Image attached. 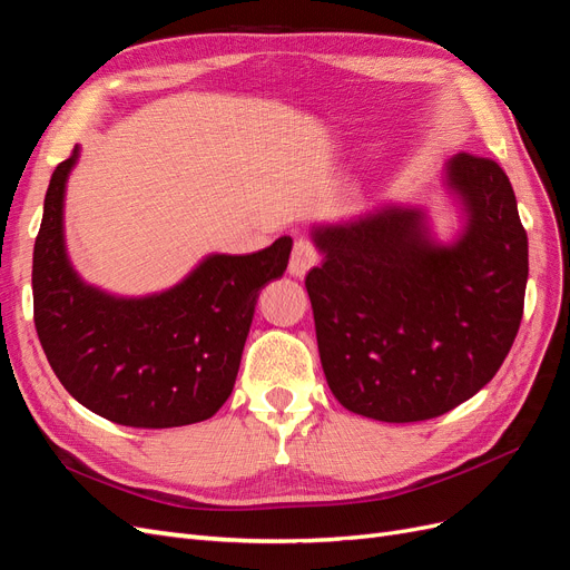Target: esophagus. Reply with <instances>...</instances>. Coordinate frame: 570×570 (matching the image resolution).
<instances>
[{"label": "esophagus", "mask_w": 570, "mask_h": 570, "mask_svg": "<svg viewBox=\"0 0 570 570\" xmlns=\"http://www.w3.org/2000/svg\"><path fill=\"white\" fill-rule=\"evenodd\" d=\"M318 264V252L316 245L308 237H299L295 247H292L289 256V273L297 275V278H304L308 268H314Z\"/></svg>", "instance_id": "esophagus-1"}]
</instances>
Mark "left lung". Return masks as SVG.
Listing matches in <instances>:
<instances>
[{
    "instance_id": "1",
    "label": "left lung",
    "mask_w": 570,
    "mask_h": 570,
    "mask_svg": "<svg viewBox=\"0 0 570 570\" xmlns=\"http://www.w3.org/2000/svg\"><path fill=\"white\" fill-rule=\"evenodd\" d=\"M446 183L465 228L430 243L423 214L385 209L314 230L323 264L306 273L327 387L358 416L413 423L485 387L523 318L528 235L497 161L461 151Z\"/></svg>"
}]
</instances>
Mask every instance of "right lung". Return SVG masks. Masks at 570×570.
<instances>
[{"label":"right lung","mask_w":570,"mask_h":570,"mask_svg":"<svg viewBox=\"0 0 570 570\" xmlns=\"http://www.w3.org/2000/svg\"><path fill=\"white\" fill-rule=\"evenodd\" d=\"M51 174L32 249V316L51 371L97 416L130 428H178L226 404L258 289L287 268L289 237L262 252L214 254L161 295L111 297L85 285L63 247L66 178Z\"/></svg>","instance_id":"1"}]
</instances>
